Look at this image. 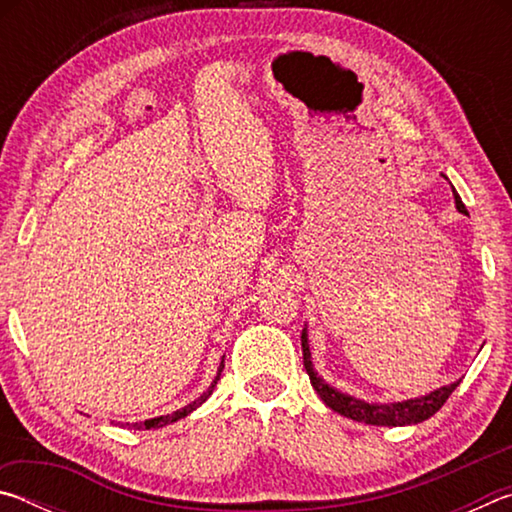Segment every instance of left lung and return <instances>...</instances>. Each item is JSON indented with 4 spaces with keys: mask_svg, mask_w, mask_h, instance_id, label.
<instances>
[{
    "mask_svg": "<svg viewBox=\"0 0 512 512\" xmlns=\"http://www.w3.org/2000/svg\"><path fill=\"white\" fill-rule=\"evenodd\" d=\"M454 201L458 212L467 214L465 205L461 201V196L454 192ZM302 363H305V370L311 379V386L316 388V393L320 395L329 409L345 415V418L357 420V422H366V424H377V427H404V424H418L422 420H429L433 413H436L440 406H443L449 395L454 393V388L461 384V379L454 381V384L438 388L424 397H415V400H406V402H395V404H368L361 400H354V397L334 391L332 386L325 384L323 379L316 375L314 366H311V352H309V343H307V329H302Z\"/></svg>",
    "mask_w": 512,
    "mask_h": 512,
    "instance_id": "left-lung-1",
    "label": "left lung"
}]
</instances>
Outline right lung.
I'll return each instance as SVG.
<instances>
[{
	"label": "right lung",
	"mask_w": 512,
	"mask_h": 512,
	"mask_svg": "<svg viewBox=\"0 0 512 512\" xmlns=\"http://www.w3.org/2000/svg\"><path fill=\"white\" fill-rule=\"evenodd\" d=\"M221 370H223V363L219 366V372H216V377H214V381H212V386L207 388V391L198 397V400H194L192 404H187L185 409H180V411H176V413H169V415H160V418H153V420H146V422H140V424H133V429H158V427H164V424H169V422H176V420H180V418H185V415H189L192 411H196L198 406H201L207 397L212 395V391H214V386H216V381H219V377H221Z\"/></svg>",
	"instance_id": "1"
}]
</instances>
